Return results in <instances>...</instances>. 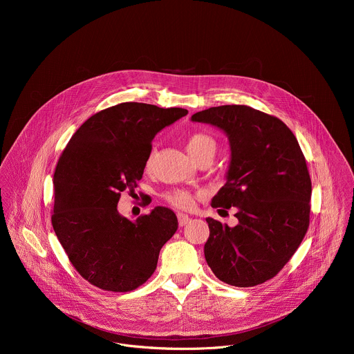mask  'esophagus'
<instances>
[{
  "instance_id": "34e87169",
  "label": "esophagus",
  "mask_w": 354,
  "mask_h": 354,
  "mask_svg": "<svg viewBox=\"0 0 354 354\" xmlns=\"http://www.w3.org/2000/svg\"><path fill=\"white\" fill-rule=\"evenodd\" d=\"M177 218H178V225L180 226H185L188 222H189V216L188 215H185V214H183V212H178L177 214Z\"/></svg>"
}]
</instances>
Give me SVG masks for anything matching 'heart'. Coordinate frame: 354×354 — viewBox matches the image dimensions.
<instances>
[{"mask_svg": "<svg viewBox=\"0 0 354 354\" xmlns=\"http://www.w3.org/2000/svg\"><path fill=\"white\" fill-rule=\"evenodd\" d=\"M185 147H187L188 153L192 156V159L196 163L205 160V159L212 160V158L215 156L216 150H218L216 140L205 132L191 133L187 138ZM152 165H153V151L150 152L146 158V163H145L146 171L151 170ZM196 196H201V194H194L191 191L180 189V188L170 189L165 194L166 202L171 204L173 207L178 208V209H192L195 207Z\"/></svg>", "mask_w": 354, "mask_h": 354, "instance_id": "heart-1", "label": "heart"}]
</instances>
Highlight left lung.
Listing matches in <instances>:
<instances>
[{
	"mask_svg": "<svg viewBox=\"0 0 354 354\" xmlns=\"http://www.w3.org/2000/svg\"><path fill=\"white\" fill-rule=\"evenodd\" d=\"M192 121L225 131L232 150L227 181L211 205L237 207L239 225L205 219L207 264L232 286L264 283L290 260L309 227L312 184L300 145L279 118L244 104L209 107Z\"/></svg>",
	"mask_w": 354,
	"mask_h": 354,
	"instance_id": "left-lung-1",
	"label": "left lung"
}]
</instances>
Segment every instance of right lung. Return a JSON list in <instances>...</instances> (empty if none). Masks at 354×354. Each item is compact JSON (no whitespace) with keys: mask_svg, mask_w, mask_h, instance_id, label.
Wrapping results in <instances>:
<instances>
[{"mask_svg":"<svg viewBox=\"0 0 354 354\" xmlns=\"http://www.w3.org/2000/svg\"><path fill=\"white\" fill-rule=\"evenodd\" d=\"M187 114L181 107L124 102L91 115L59 155L51 225L76 271L102 290L142 286L178 227L167 207L132 222L117 204L121 192H135L153 136Z\"/></svg>","mask_w":354,"mask_h":354,"instance_id":"right-lung-1","label":"right lung"}]
</instances>
